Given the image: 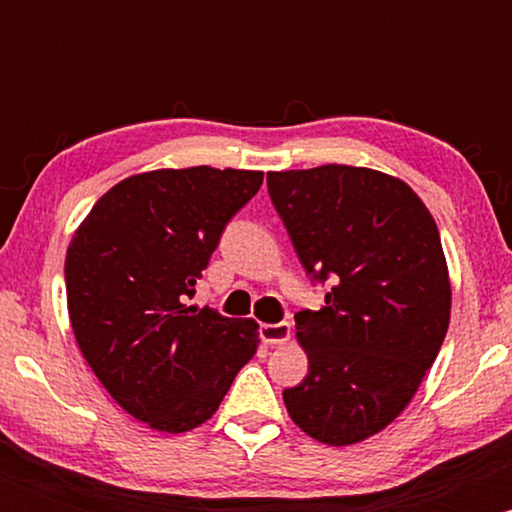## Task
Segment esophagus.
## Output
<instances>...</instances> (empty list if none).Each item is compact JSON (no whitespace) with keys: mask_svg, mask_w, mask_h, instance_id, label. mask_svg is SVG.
Masks as SVG:
<instances>
[{"mask_svg":"<svg viewBox=\"0 0 512 512\" xmlns=\"http://www.w3.org/2000/svg\"><path fill=\"white\" fill-rule=\"evenodd\" d=\"M260 337H262L264 344L281 346V344L289 342L291 325H289V322H276V325H262L260 327Z\"/></svg>","mask_w":512,"mask_h":512,"instance_id":"34e87169","label":"esophagus"}]
</instances>
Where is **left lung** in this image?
Listing matches in <instances>:
<instances>
[{
  "instance_id": "left-lung-1",
  "label": "left lung",
  "mask_w": 512,
  "mask_h": 512,
  "mask_svg": "<svg viewBox=\"0 0 512 512\" xmlns=\"http://www.w3.org/2000/svg\"><path fill=\"white\" fill-rule=\"evenodd\" d=\"M305 272L332 286L296 313L308 356L284 404L301 431L354 445L407 409L450 325V274L431 211L404 180L373 168L267 173Z\"/></svg>"
}]
</instances>
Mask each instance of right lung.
Instances as JSON below:
<instances>
[{
	"label": "right lung",
	"mask_w": 512,
	"mask_h": 512,
	"mask_svg": "<svg viewBox=\"0 0 512 512\" xmlns=\"http://www.w3.org/2000/svg\"><path fill=\"white\" fill-rule=\"evenodd\" d=\"M262 170L129 175L93 204L64 260L69 322L110 397L146 426L185 433L214 416L257 354L260 325L187 305Z\"/></svg>",
	"instance_id": "obj_1"
}]
</instances>
